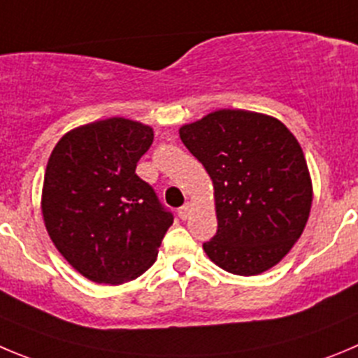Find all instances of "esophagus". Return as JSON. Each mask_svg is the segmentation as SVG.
Listing matches in <instances>:
<instances>
[{
    "label": "esophagus",
    "mask_w": 358,
    "mask_h": 358,
    "mask_svg": "<svg viewBox=\"0 0 358 358\" xmlns=\"http://www.w3.org/2000/svg\"><path fill=\"white\" fill-rule=\"evenodd\" d=\"M190 210H192V206H190V203H185V205H183V206H180V208H178V215H180V219L185 220L187 217L190 215Z\"/></svg>",
    "instance_id": "34e87169"
}]
</instances>
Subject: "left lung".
<instances>
[{"mask_svg": "<svg viewBox=\"0 0 358 358\" xmlns=\"http://www.w3.org/2000/svg\"><path fill=\"white\" fill-rule=\"evenodd\" d=\"M180 139L213 182L217 233L203 249L236 275L272 268L300 238L313 185L302 148L285 123L220 109L180 129Z\"/></svg>", "mask_w": 358, "mask_h": 358, "instance_id": "obj_1", "label": "left lung"}]
</instances>
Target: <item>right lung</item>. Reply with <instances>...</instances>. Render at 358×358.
Wrapping results in <instances>:
<instances>
[{"label":"right lung","instance_id":"1","mask_svg":"<svg viewBox=\"0 0 358 358\" xmlns=\"http://www.w3.org/2000/svg\"><path fill=\"white\" fill-rule=\"evenodd\" d=\"M153 130L109 118L70 130L49 157L42 213L63 258L86 279L122 285L153 265L173 213L136 175Z\"/></svg>","mask_w":358,"mask_h":358}]
</instances>
